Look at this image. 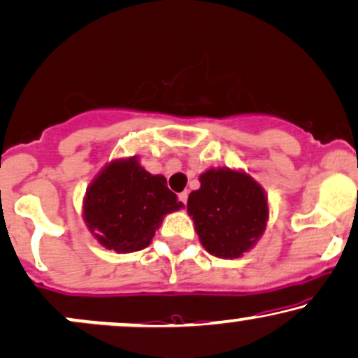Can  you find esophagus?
<instances>
[{
  "label": "esophagus",
  "instance_id": "1",
  "mask_svg": "<svg viewBox=\"0 0 358 358\" xmlns=\"http://www.w3.org/2000/svg\"><path fill=\"white\" fill-rule=\"evenodd\" d=\"M179 201H180V203H182V204L187 203V191L180 192V194H179Z\"/></svg>",
  "mask_w": 358,
  "mask_h": 358
}]
</instances>
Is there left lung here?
Listing matches in <instances>:
<instances>
[{"label":"left lung","instance_id":"left-lung-1","mask_svg":"<svg viewBox=\"0 0 358 358\" xmlns=\"http://www.w3.org/2000/svg\"><path fill=\"white\" fill-rule=\"evenodd\" d=\"M199 182L189 194L187 213L201 245L217 258H241L266 229V192L250 174L229 167L208 169Z\"/></svg>","mask_w":358,"mask_h":358}]
</instances>
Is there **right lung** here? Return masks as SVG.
Masks as SVG:
<instances>
[{
  "label": "right lung",
  "mask_w": 358,
  "mask_h": 358,
  "mask_svg": "<svg viewBox=\"0 0 358 358\" xmlns=\"http://www.w3.org/2000/svg\"><path fill=\"white\" fill-rule=\"evenodd\" d=\"M138 157L115 159L96 174L83 199V221L107 250L134 253L150 245L164 216L179 211L182 203Z\"/></svg>",
  "instance_id": "1"
}]
</instances>
